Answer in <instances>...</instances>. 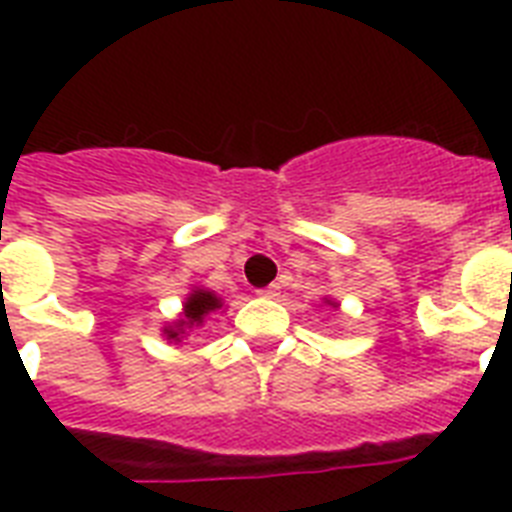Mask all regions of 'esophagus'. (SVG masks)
<instances>
[{"mask_svg":"<svg viewBox=\"0 0 512 512\" xmlns=\"http://www.w3.org/2000/svg\"><path fill=\"white\" fill-rule=\"evenodd\" d=\"M257 295H260V297H268V300H273V297H279V287H276V284H271V287L257 289Z\"/></svg>","mask_w":512,"mask_h":512,"instance_id":"1","label":"esophagus"}]
</instances>
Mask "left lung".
Listing matches in <instances>:
<instances>
[{
	"label": "left lung",
	"instance_id": "8db88e82",
	"mask_svg": "<svg viewBox=\"0 0 512 512\" xmlns=\"http://www.w3.org/2000/svg\"><path fill=\"white\" fill-rule=\"evenodd\" d=\"M324 303H327L329 308H335V311H337V308H340V303H335V300H332V297H324Z\"/></svg>",
	"mask_w": 512,
	"mask_h": 512
}]
</instances>
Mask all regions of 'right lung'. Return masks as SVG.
<instances>
[{
  "label": "right lung",
  "mask_w": 512,
  "mask_h": 512,
  "mask_svg": "<svg viewBox=\"0 0 512 512\" xmlns=\"http://www.w3.org/2000/svg\"><path fill=\"white\" fill-rule=\"evenodd\" d=\"M223 308V297L215 295L212 289L193 287L183 300V311L177 313V319L167 321L162 327L164 340L172 342V345H183V340L191 335L193 329H199L207 316H212L215 311Z\"/></svg>",
  "instance_id": "obj_1"
}]
</instances>
